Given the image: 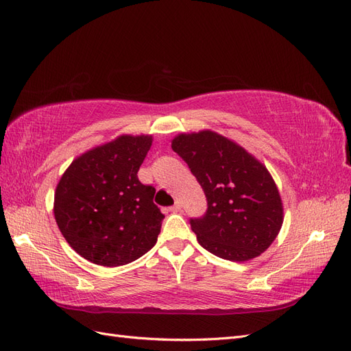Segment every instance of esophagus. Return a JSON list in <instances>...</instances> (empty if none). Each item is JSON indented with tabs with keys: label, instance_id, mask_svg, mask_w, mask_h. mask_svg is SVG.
<instances>
[{
	"label": "esophagus",
	"instance_id": "1",
	"mask_svg": "<svg viewBox=\"0 0 351 351\" xmlns=\"http://www.w3.org/2000/svg\"><path fill=\"white\" fill-rule=\"evenodd\" d=\"M182 210V202H176L173 206H169V212H180Z\"/></svg>",
	"mask_w": 351,
	"mask_h": 351
}]
</instances>
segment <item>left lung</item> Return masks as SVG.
Returning <instances> with one entry per match:
<instances>
[{
    "label": "left lung",
    "instance_id": "8db88e82",
    "mask_svg": "<svg viewBox=\"0 0 351 351\" xmlns=\"http://www.w3.org/2000/svg\"><path fill=\"white\" fill-rule=\"evenodd\" d=\"M208 200L190 226L218 258L246 262L267 250L282 226V200L272 176L244 147L212 130L182 133L171 142Z\"/></svg>",
    "mask_w": 351,
    "mask_h": 351
}]
</instances>
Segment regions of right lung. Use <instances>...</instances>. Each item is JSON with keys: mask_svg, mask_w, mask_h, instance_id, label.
I'll list each match as a JSON object with an SVG mask.
<instances>
[{"mask_svg": "<svg viewBox=\"0 0 351 351\" xmlns=\"http://www.w3.org/2000/svg\"><path fill=\"white\" fill-rule=\"evenodd\" d=\"M151 145L149 134H121L77 156L61 176L54 217L82 258L121 267L155 246L164 215L154 204L155 187L137 178Z\"/></svg>", "mask_w": 351, "mask_h": 351, "instance_id": "add662e5", "label": "right lung"}]
</instances>
